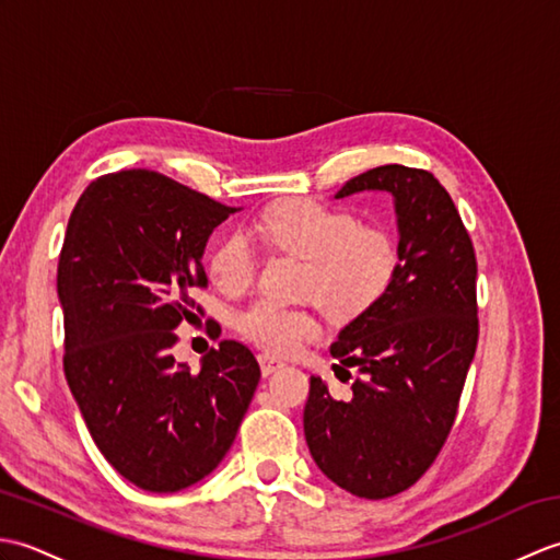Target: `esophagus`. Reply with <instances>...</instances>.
Returning <instances> with one entry per match:
<instances>
[{
    "label": "esophagus",
    "instance_id": "1",
    "mask_svg": "<svg viewBox=\"0 0 560 560\" xmlns=\"http://www.w3.org/2000/svg\"><path fill=\"white\" fill-rule=\"evenodd\" d=\"M287 365L283 361H279V359H273V355H269V353H261L259 355V368H261V375H273L277 371H281V368Z\"/></svg>",
    "mask_w": 560,
    "mask_h": 560
}]
</instances>
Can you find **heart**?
Masks as SVG:
<instances>
[{
    "instance_id": "obj_1",
    "label": "heart",
    "mask_w": 560,
    "mask_h": 560,
    "mask_svg": "<svg viewBox=\"0 0 560 560\" xmlns=\"http://www.w3.org/2000/svg\"><path fill=\"white\" fill-rule=\"evenodd\" d=\"M257 231L283 253L307 259L305 293L335 315H359L389 291L401 265L399 241L387 225L359 223L347 209L313 199H281L269 207ZM257 255L249 237L229 233L211 249V279L225 291H241L255 277ZM245 339L273 353H291L317 335L313 315L269 299L237 315Z\"/></svg>"
}]
</instances>
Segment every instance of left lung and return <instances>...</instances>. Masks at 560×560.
I'll list each match as a JSON object with an SVG mask.
<instances>
[{
  "label": "left lung",
  "mask_w": 560,
  "mask_h": 560,
  "mask_svg": "<svg viewBox=\"0 0 560 560\" xmlns=\"http://www.w3.org/2000/svg\"><path fill=\"white\" fill-rule=\"evenodd\" d=\"M363 189L395 197L401 265L389 291L339 331L329 353L351 395L335 399L311 377L303 428L315 464L368 501L419 481L443 450L479 341L477 255L455 201L433 173L380 165L351 177L337 199Z\"/></svg>",
  "instance_id": "8db88e82"
}]
</instances>
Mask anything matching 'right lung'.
<instances>
[{"label": "right lung", "mask_w": 560, "mask_h": 560, "mask_svg": "<svg viewBox=\"0 0 560 560\" xmlns=\"http://www.w3.org/2000/svg\"><path fill=\"white\" fill-rule=\"evenodd\" d=\"M235 211L137 168L93 180L69 217L57 267L67 383L103 457L151 493L219 467L259 383L241 341L223 339L199 373L171 353L173 329L201 313L209 235Z\"/></svg>", "instance_id": "add662e5"}]
</instances>
